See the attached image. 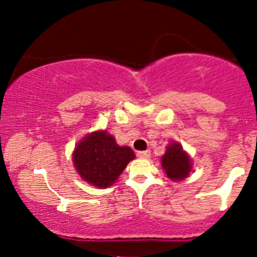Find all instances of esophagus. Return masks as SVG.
Instances as JSON below:
<instances>
[{
	"label": "esophagus",
	"instance_id": "esophagus-1",
	"mask_svg": "<svg viewBox=\"0 0 257 257\" xmlns=\"http://www.w3.org/2000/svg\"><path fill=\"white\" fill-rule=\"evenodd\" d=\"M139 158H149L150 157V150H143V152L137 153Z\"/></svg>",
	"mask_w": 257,
	"mask_h": 257
}]
</instances>
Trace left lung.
I'll return each instance as SVG.
<instances>
[{"label": "left lung", "instance_id": "8db88e82", "mask_svg": "<svg viewBox=\"0 0 257 257\" xmlns=\"http://www.w3.org/2000/svg\"><path fill=\"white\" fill-rule=\"evenodd\" d=\"M162 167L168 178L173 180H183L191 170L190 158L184 152L180 144H170L162 158Z\"/></svg>", "mask_w": 257, "mask_h": 257}]
</instances>
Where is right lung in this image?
Returning a JSON list of instances; mask_svg holds the SVG:
<instances>
[{"label":"right lung","mask_w":257,"mask_h":257,"mask_svg":"<svg viewBox=\"0 0 257 257\" xmlns=\"http://www.w3.org/2000/svg\"><path fill=\"white\" fill-rule=\"evenodd\" d=\"M134 157L131 148L119 147L107 132H95L77 145L73 163L85 181L98 188H108Z\"/></svg>","instance_id":"right-lung-1"}]
</instances>
